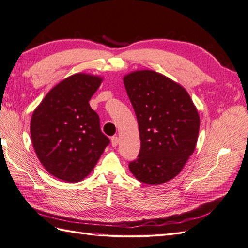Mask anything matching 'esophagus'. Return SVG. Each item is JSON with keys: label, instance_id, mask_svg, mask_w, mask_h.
<instances>
[{"label": "esophagus", "instance_id": "obj_1", "mask_svg": "<svg viewBox=\"0 0 248 248\" xmlns=\"http://www.w3.org/2000/svg\"><path fill=\"white\" fill-rule=\"evenodd\" d=\"M110 140H111V146L112 147H117L118 146V144H119V138L118 137H112L110 139Z\"/></svg>", "mask_w": 248, "mask_h": 248}]
</instances>
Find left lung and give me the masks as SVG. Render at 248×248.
<instances>
[{
  "instance_id": "left-lung-1",
  "label": "left lung",
  "mask_w": 248,
  "mask_h": 248,
  "mask_svg": "<svg viewBox=\"0 0 248 248\" xmlns=\"http://www.w3.org/2000/svg\"><path fill=\"white\" fill-rule=\"evenodd\" d=\"M139 123L140 150L129 170L139 181L166 183L175 178L197 145L200 117L186 90L153 70L124 77Z\"/></svg>"
}]
</instances>
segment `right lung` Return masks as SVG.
Masks as SVG:
<instances>
[{
  "label": "right lung",
  "mask_w": 248,
  "mask_h": 248,
  "mask_svg": "<svg viewBox=\"0 0 248 248\" xmlns=\"http://www.w3.org/2000/svg\"><path fill=\"white\" fill-rule=\"evenodd\" d=\"M101 81L91 74H73L52 88L32 115L36 155L50 175L63 181L86 178L109 144L89 104Z\"/></svg>",
  "instance_id": "obj_1"
}]
</instances>
